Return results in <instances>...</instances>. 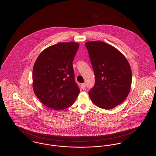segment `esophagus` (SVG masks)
I'll list each match as a JSON object with an SVG mask.
<instances>
[{
	"mask_svg": "<svg viewBox=\"0 0 156 156\" xmlns=\"http://www.w3.org/2000/svg\"><path fill=\"white\" fill-rule=\"evenodd\" d=\"M81 87L83 89H85L86 88V84L85 83H82L81 84Z\"/></svg>",
	"mask_w": 156,
	"mask_h": 156,
	"instance_id": "1",
	"label": "esophagus"
}]
</instances>
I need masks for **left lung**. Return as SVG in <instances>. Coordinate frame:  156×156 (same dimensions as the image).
Instances as JSON below:
<instances>
[{
	"label": "left lung",
	"mask_w": 156,
	"mask_h": 156,
	"mask_svg": "<svg viewBox=\"0 0 156 156\" xmlns=\"http://www.w3.org/2000/svg\"><path fill=\"white\" fill-rule=\"evenodd\" d=\"M95 76L89 92L92 102L99 108L110 110L126 99L132 84L129 63L118 49L102 41L85 43Z\"/></svg>",
	"instance_id": "obj_1"
}]
</instances>
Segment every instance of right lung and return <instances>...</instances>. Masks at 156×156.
Listing matches in <instances>:
<instances>
[{
	"label": "right lung",
	"mask_w": 156,
	"mask_h": 156,
	"mask_svg": "<svg viewBox=\"0 0 156 156\" xmlns=\"http://www.w3.org/2000/svg\"><path fill=\"white\" fill-rule=\"evenodd\" d=\"M79 47L78 43H58L44 49L36 59L33 91L48 108L65 109L78 97L80 89L74 80L73 61Z\"/></svg>",
	"instance_id": "add662e5"
}]
</instances>
